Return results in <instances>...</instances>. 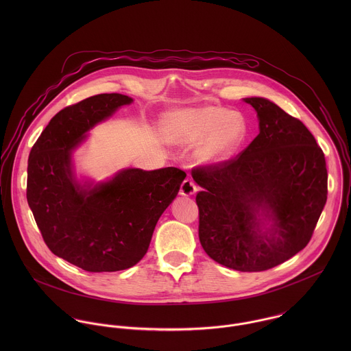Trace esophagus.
<instances>
[{"label":"esophagus","mask_w":351,"mask_h":351,"mask_svg":"<svg viewBox=\"0 0 351 351\" xmlns=\"http://www.w3.org/2000/svg\"><path fill=\"white\" fill-rule=\"evenodd\" d=\"M196 192H197V185H196L195 181L191 180V178L185 180V181L182 182L181 188H180V195H182V196H192V195H195Z\"/></svg>","instance_id":"1"}]
</instances>
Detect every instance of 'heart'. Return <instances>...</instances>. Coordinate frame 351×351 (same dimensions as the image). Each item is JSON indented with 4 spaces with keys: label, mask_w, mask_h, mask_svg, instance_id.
<instances>
[{
    "label": "heart",
    "mask_w": 351,
    "mask_h": 351,
    "mask_svg": "<svg viewBox=\"0 0 351 351\" xmlns=\"http://www.w3.org/2000/svg\"><path fill=\"white\" fill-rule=\"evenodd\" d=\"M246 120L239 112L220 106H208L182 116L174 138L184 145L208 141L205 160H220L231 155L246 136Z\"/></svg>",
    "instance_id": "obj_1"
}]
</instances>
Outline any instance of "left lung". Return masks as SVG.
I'll list each match as a JSON object with an SVG mask.
<instances>
[{
	"label": "left lung",
	"mask_w": 351,
	"mask_h": 351,
	"mask_svg": "<svg viewBox=\"0 0 351 351\" xmlns=\"http://www.w3.org/2000/svg\"><path fill=\"white\" fill-rule=\"evenodd\" d=\"M259 134L235 158L200 165L199 238L217 263L239 271L271 269L302 250L327 201L324 152L299 119L274 102L245 99ZM261 215L272 220L260 230Z\"/></svg>",
	"instance_id": "obj_1"
}]
</instances>
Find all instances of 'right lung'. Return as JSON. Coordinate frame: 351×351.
Here are the masks:
<instances>
[{
	"label": "right lung",
	"mask_w": 351,
	"mask_h": 351,
	"mask_svg": "<svg viewBox=\"0 0 351 351\" xmlns=\"http://www.w3.org/2000/svg\"><path fill=\"white\" fill-rule=\"evenodd\" d=\"M132 99L105 93L59 110L28 158L27 200L45 243L55 255L93 273L136 265L154 228L186 173L177 167L127 169L85 189L71 169V150L92 127Z\"/></svg>",
	"instance_id": "add662e5"
}]
</instances>
